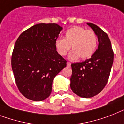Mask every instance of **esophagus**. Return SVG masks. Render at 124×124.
Instances as JSON below:
<instances>
[{
  "label": "esophagus",
  "instance_id": "obj_1",
  "mask_svg": "<svg viewBox=\"0 0 124 124\" xmlns=\"http://www.w3.org/2000/svg\"><path fill=\"white\" fill-rule=\"evenodd\" d=\"M67 67H71V64L70 63V62H67Z\"/></svg>",
  "mask_w": 124,
  "mask_h": 124
}]
</instances>
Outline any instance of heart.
Returning a JSON list of instances; mask_svg holds the SVG:
<instances>
[{
  "mask_svg": "<svg viewBox=\"0 0 124 124\" xmlns=\"http://www.w3.org/2000/svg\"><path fill=\"white\" fill-rule=\"evenodd\" d=\"M55 49L60 56H65L72 47L69 53V60H76L89 59L95 53L97 46L96 34L91 30L84 27L74 26L68 29L64 38H57L55 42Z\"/></svg>",
  "mask_w": 124,
  "mask_h": 124,
  "instance_id": "obj_1",
  "label": "heart"
}]
</instances>
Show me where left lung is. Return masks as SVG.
<instances>
[{
    "label": "left lung",
    "instance_id": "1",
    "mask_svg": "<svg viewBox=\"0 0 124 124\" xmlns=\"http://www.w3.org/2000/svg\"><path fill=\"white\" fill-rule=\"evenodd\" d=\"M98 38V48L89 59L71 64V90L81 97L90 98L104 88L109 78L113 62V51L108 36L98 26L86 23Z\"/></svg>",
    "mask_w": 124,
    "mask_h": 124
}]
</instances>
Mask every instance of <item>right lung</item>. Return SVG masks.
<instances>
[{"label": "right lung", "instance_id": "1", "mask_svg": "<svg viewBox=\"0 0 124 124\" xmlns=\"http://www.w3.org/2000/svg\"><path fill=\"white\" fill-rule=\"evenodd\" d=\"M63 29L56 23H39L24 31L15 43L11 66L19 90L26 98L41 101L50 95L53 79L67 61L55 49Z\"/></svg>", "mask_w": 124, "mask_h": 124}]
</instances>
